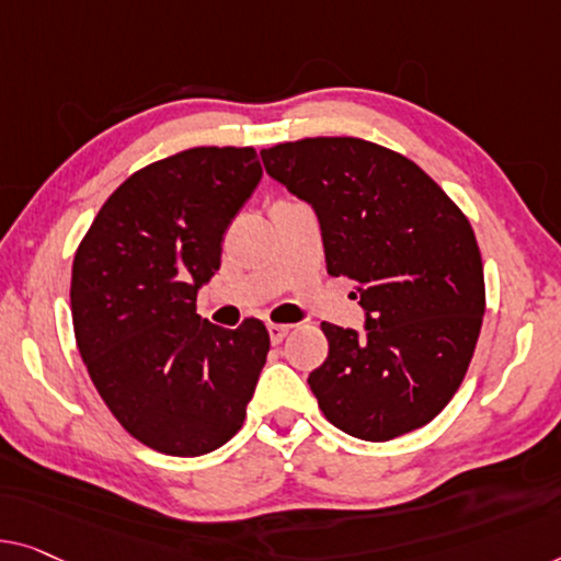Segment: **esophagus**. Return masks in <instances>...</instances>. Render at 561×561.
<instances>
[{
  "instance_id": "esophagus-1",
  "label": "esophagus",
  "mask_w": 561,
  "mask_h": 561,
  "mask_svg": "<svg viewBox=\"0 0 561 561\" xmlns=\"http://www.w3.org/2000/svg\"><path fill=\"white\" fill-rule=\"evenodd\" d=\"M270 340H272V345H279V342L287 337L289 334V330H291V324H270Z\"/></svg>"
}]
</instances>
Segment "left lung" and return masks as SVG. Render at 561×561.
Wrapping results in <instances>:
<instances>
[{
  "label": "left lung",
  "mask_w": 561,
  "mask_h": 561,
  "mask_svg": "<svg viewBox=\"0 0 561 561\" xmlns=\"http://www.w3.org/2000/svg\"><path fill=\"white\" fill-rule=\"evenodd\" d=\"M266 173L314 208L328 274L357 284L363 334L322 322L330 353L309 373L324 417L390 440L431 423L463 382L486 289L473 229L436 181L363 138L262 150Z\"/></svg>",
  "instance_id": "1"
}]
</instances>
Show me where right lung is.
I'll return each mask as SVG.
<instances>
[{"label":"right lung","instance_id":"add662e5","mask_svg":"<svg viewBox=\"0 0 561 561\" xmlns=\"http://www.w3.org/2000/svg\"><path fill=\"white\" fill-rule=\"evenodd\" d=\"M262 181L254 148H188L123 181L72 262V328L100 398L144 446L204 456L241 428L270 353L264 322L201 320L196 295Z\"/></svg>","mask_w":561,"mask_h":561}]
</instances>
